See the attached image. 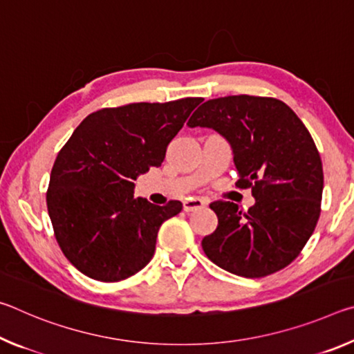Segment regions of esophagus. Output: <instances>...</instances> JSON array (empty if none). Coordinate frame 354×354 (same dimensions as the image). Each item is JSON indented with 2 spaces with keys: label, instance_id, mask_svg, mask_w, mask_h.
<instances>
[{
  "label": "esophagus",
  "instance_id": "obj_1",
  "mask_svg": "<svg viewBox=\"0 0 354 354\" xmlns=\"http://www.w3.org/2000/svg\"><path fill=\"white\" fill-rule=\"evenodd\" d=\"M206 205H207V203H206L205 200H203V198H187V200H185V201L183 203L185 212L196 211V209L205 207Z\"/></svg>",
  "mask_w": 354,
  "mask_h": 354
}]
</instances>
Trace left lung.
I'll return each instance as SVG.
<instances>
[{"instance_id":"left-lung-1","label":"left lung","mask_w":354,"mask_h":354,"mask_svg":"<svg viewBox=\"0 0 354 354\" xmlns=\"http://www.w3.org/2000/svg\"><path fill=\"white\" fill-rule=\"evenodd\" d=\"M189 127L212 128L230 142L237 187H251L254 206L214 201L218 225L201 247L215 266L243 278L272 274L295 259L320 217L322 159L309 131L277 98L232 95L209 100Z\"/></svg>"}]
</instances>
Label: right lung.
<instances>
[{
	"mask_svg": "<svg viewBox=\"0 0 354 354\" xmlns=\"http://www.w3.org/2000/svg\"><path fill=\"white\" fill-rule=\"evenodd\" d=\"M203 98L106 107L82 120L53 165L46 206L65 257L86 277L117 283L151 261L160 225L181 201L134 198V181L160 167Z\"/></svg>",
	"mask_w": 354,
	"mask_h": 354,
	"instance_id": "1",
	"label": "right lung"
}]
</instances>
